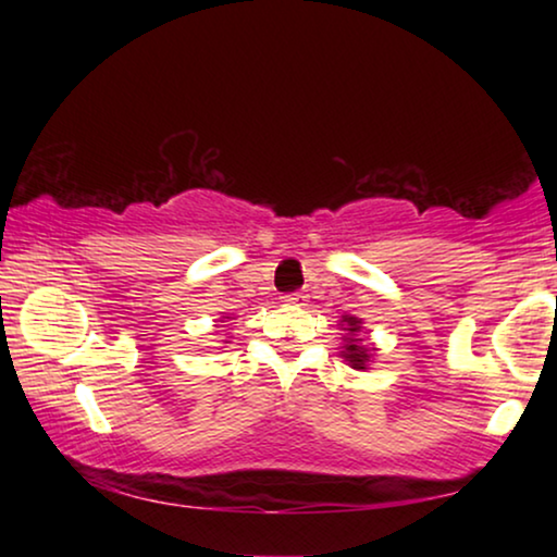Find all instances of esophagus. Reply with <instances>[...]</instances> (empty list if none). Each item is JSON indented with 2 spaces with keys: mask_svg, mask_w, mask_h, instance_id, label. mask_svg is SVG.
I'll return each instance as SVG.
<instances>
[{
  "mask_svg": "<svg viewBox=\"0 0 557 557\" xmlns=\"http://www.w3.org/2000/svg\"><path fill=\"white\" fill-rule=\"evenodd\" d=\"M284 301L288 304V307H307L309 296L304 294V292H294V294H286Z\"/></svg>",
  "mask_w": 557,
  "mask_h": 557,
  "instance_id": "34e87169",
  "label": "esophagus"
}]
</instances>
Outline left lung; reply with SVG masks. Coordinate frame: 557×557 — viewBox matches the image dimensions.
Instances as JSON below:
<instances>
[{"instance_id": "1", "label": "left lung", "mask_w": 557, "mask_h": 557, "mask_svg": "<svg viewBox=\"0 0 557 557\" xmlns=\"http://www.w3.org/2000/svg\"><path fill=\"white\" fill-rule=\"evenodd\" d=\"M342 322H345V330L349 334L345 339V352H342V357H345L355 370H368L372 349L368 345H362V339L355 337V334H360L362 322L357 317H342Z\"/></svg>"}]
</instances>
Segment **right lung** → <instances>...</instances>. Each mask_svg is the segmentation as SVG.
I'll use <instances>...</instances> for the list:
<instances>
[{"mask_svg":"<svg viewBox=\"0 0 557 557\" xmlns=\"http://www.w3.org/2000/svg\"><path fill=\"white\" fill-rule=\"evenodd\" d=\"M225 319H231V317H225Z\"/></svg>","mask_w":557,"mask_h":557,"instance_id":"obj_1","label":"right lung"}]
</instances>
